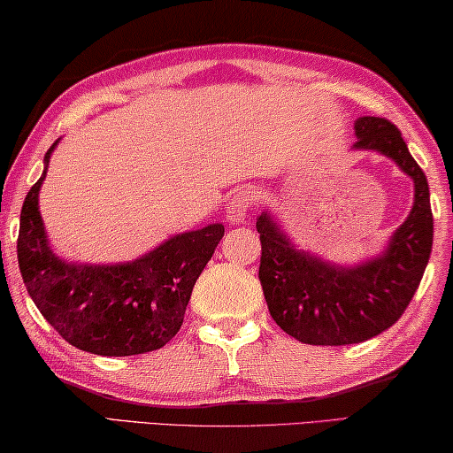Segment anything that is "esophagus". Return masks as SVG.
<instances>
[{
    "instance_id": "esophagus-1",
    "label": "esophagus",
    "mask_w": 453,
    "mask_h": 453,
    "mask_svg": "<svg viewBox=\"0 0 453 453\" xmlns=\"http://www.w3.org/2000/svg\"><path fill=\"white\" fill-rule=\"evenodd\" d=\"M254 203V193L248 191V188H240V191L234 193V197L229 199L227 203V221L232 226H238L244 221V218L250 211V207Z\"/></svg>"
}]
</instances>
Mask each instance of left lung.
Returning <instances> with one entry per match:
<instances>
[{"mask_svg":"<svg viewBox=\"0 0 453 453\" xmlns=\"http://www.w3.org/2000/svg\"><path fill=\"white\" fill-rule=\"evenodd\" d=\"M354 130V150L393 158L415 183L413 209L380 256L357 266L329 265L296 250L266 211L256 221L262 244L258 279L268 311L282 332L311 346L360 343L395 326L419 287L434 246L427 177L399 127L364 116Z\"/></svg>","mask_w":453,"mask_h":453,"instance_id":"left-lung-1","label":"left lung"}]
</instances>
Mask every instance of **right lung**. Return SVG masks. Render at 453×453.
<instances>
[{
    "instance_id": "1",
    "label": "right lung",
    "mask_w": 453,
    "mask_h": 453,
    "mask_svg": "<svg viewBox=\"0 0 453 453\" xmlns=\"http://www.w3.org/2000/svg\"><path fill=\"white\" fill-rule=\"evenodd\" d=\"M28 191L19 213L18 265L34 305L71 346L97 356L154 352L183 326L199 274L224 238L211 224L166 240L126 265H77L49 246L38 191L49 168Z\"/></svg>"
}]
</instances>
